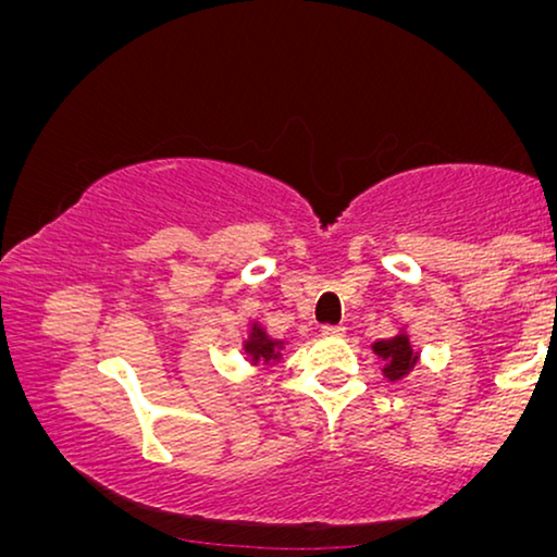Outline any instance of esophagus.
Segmentation results:
<instances>
[{
  "label": "esophagus",
  "mask_w": 557,
  "mask_h": 557,
  "mask_svg": "<svg viewBox=\"0 0 557 557\" xmlns=\"http://www.w3.org/2000/svg\"><path fill=\"white\" fill-rule=\"evenodd\" d=\"M323 335H325V338H343V335H346V327H343V325H323Z\"/></svg>",
  "instance_id": "1"
}]
</instances>
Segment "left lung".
I'll use <instances>...</instances> for the list:
<instances>
[{
	"mask_svg": "<svg viewBox=\"0 0 557 557\" xmlns=\"http://www.w3.org/2000/svg\"><path fill=\"white\" fill-rule=\"evenodd\" d=\"M373 354L381 360H386L383 375H386L388 381H401L404 375H409L413 371V366H417L419 360V354L411 348V341L406 333H398L388 341L373 343Z\"/></svg>",
	"mask_w": 557,
	"mask_h": 557,
	"instance_id": "left-lung-1",
	"label": "left lung"
}]
</instances>
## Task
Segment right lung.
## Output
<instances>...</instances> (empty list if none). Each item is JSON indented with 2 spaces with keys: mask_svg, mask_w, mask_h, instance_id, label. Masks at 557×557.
Returning <instances> with one entry per match:
<instances>
[{
  "mask_svg": "<svg viewBox=\"0 0 557 557\" xmlns=\"http://www.w3.org/2000/svg\"><path fill=\"white\" fill-rule=\"evenodd\" d=\"M285 348L282 341H272L260 323H252V331H249V338L245 341V354L249 356L252 363H272V360H280V350Z\"/></svg>",
  "mask_w": 557,
  "mask_h": 557,
  "instance_id": "1",
  "label": "right lung"
}]
</instances>
